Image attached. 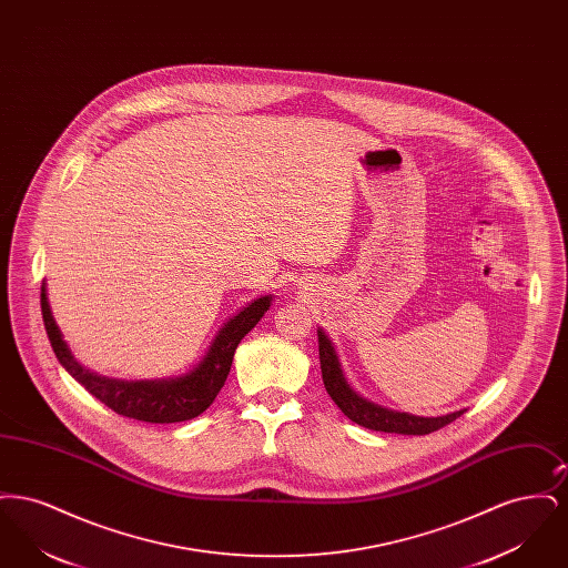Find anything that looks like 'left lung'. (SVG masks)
Segmentation results:
<instances>
[{
	"mask_svg": "<svg viewBox=\"0 0 568 568\" xmlns=\"http://www.w3.org/2000/svg\"><path fill=\"white\" fill-rule=\"evenodd\" d=\"M317 336H320V362H322L325 392L357 426H364V428L377 430V433L419 434L422 436V434H430L452 424L464 413V410H456V413L440 415V417H417V415L398 413L392 408H383V406L362 398L349 385V381L345 378V373L341 368V359L336 355L332 341L325 336L324 329H317Z\"/></svg>",
	"mask_w": 568,
	"mask_h": 568,
	"instance_id": "left-lung-1",
	"label": "left lung"
}]
</instances>
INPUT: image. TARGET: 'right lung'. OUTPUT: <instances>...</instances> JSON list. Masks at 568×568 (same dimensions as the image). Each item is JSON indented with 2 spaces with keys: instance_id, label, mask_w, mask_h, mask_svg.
Returning <instances> with one entry per match:
<instances>
[{
  "instance_id": "obj_1",
  "label": "right lung",
  "mask_w": 568,
  "mask_h": 568,
  "mask_svg": "<svg viewBox=\"0 0 568 568\" xmlns=\"http://www.w3.org/2000/svg\"><path fill=\"white\" fill-rule=\"evenodd\" d=\"M271 302L272 296H262L246 304L241 313H236L219 329L211 349L187 375L155 381H123L95 375L77 362L68 343L63 341L59 325L54 324L47 296V283H42L40 294L42 320L59 364L77 378L91 396H95L114 413L149 424L187 422L213 405L216 394L221 392L225 378L230 375L239 343L264 317Z\"/></svg>"
}]
</instances>
